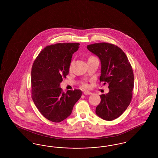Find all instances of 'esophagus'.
<instances>
[{"label":"esophagus","mask_w":158,"mask_h":158,"mask_svg":"<svg viewBox=\"0 0 158 158\" xmlns=\"http://www.w3.org/2000/svg\"><path fill=\"white\" fill-rule=\"evenodd\" d=\"M92 93L90 92H88V91H85L84 92H83V94L84 95H90Z\"/></svg>","instance_id":"obj_1"}]
</instances>
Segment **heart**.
<instances>
[{
    "instance_id": "heart-1",
    "label": "heart",
    "mask_w": 158,
    "mask_h": 158,
    "mask_svg": "<svg viewBox=\"0 0 158 158\" xmlns=\"http://www.w3.org/2000/svg\"><path fill=\"white\" fill-rule=\"evenodd\" d=\"M91 57H93V56H91L89 58H91ZM71 66H72V64H70V68H71ZM83 86L85 88H89V85H88V83H83Z\"/></svg>"
}]
</instances>
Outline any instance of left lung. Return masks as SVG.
I'll use <instances>...</instances> for the list:
<instances>
[{
	"instance_id": "obj_1",
	"label": "left lung",
	"mask_w": 158,
	"mask_h": 158,
	"mask_svg": "<svg viewBox=\"0 0 158 158\" xmlns=\"http://www.w3.org/2000/svg\"><path fill=\"white\" fill-rule=\"evenodd\" d=\"M87 48L101 61L100 82L109 84V92L100 95L101 101L95 113L104 120H115L126 111L131 100L134 88L131 66L126 54L117 45L101 43L87 45Z\"/></svg>"
}]
</instances>
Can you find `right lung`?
Masks as SVG:
<instances>
[{"mask_svg": "<svg viewBox=\"0 0 158 158\" xmlns=\"http://www.w3.org/2000/svg\"><path fill=\"white\" fill-rule=\"evenodd\" d=\"M79 43H58L44 48L34 61L31 70L32 98L41 114L59 123L71 114L82 96L79 89L63 92L60 87L69 74L73 54Z\"/></svg>", "mask_w": 158, "mask_h": 158, "instance_id": "1", "label": "right lung"}]
</instances>
